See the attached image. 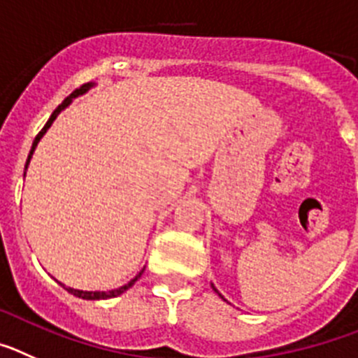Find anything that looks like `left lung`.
Returning a JSON list of instances; mask_svg holds the SVG:
<instances>
[{
    "mask_svg": "<svg viewBox=\"0 0 358 358\" xmlns=\"http://www.w3.org/2000/svg\"><path fill=\"white\" fill-rule=\"evenodd\" d=\"M212 289H214V291H215V292H217V289H215V287H214V285H212ZM217 294H219V292H217ZM219 296H221V294H219Z\"/></svg>",
    "mask_w": 358,
    "mask_h": 358,
    "instance_id": "1",
    "label": "left lung"
}]
</instances>
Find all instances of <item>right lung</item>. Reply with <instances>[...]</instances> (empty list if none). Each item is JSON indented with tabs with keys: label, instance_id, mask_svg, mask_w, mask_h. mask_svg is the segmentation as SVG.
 Masks as SVG:
<instances>
[{
	"label": "right lung",
	"instance_id": "right-lung-1",
	"mask_svg": "<svg viewBox=\"0 0 358 358\" xmlns=\"http://www.w3.org/2000/svg\"><path fill=\"white\" fill-rule=\"evenodd\" d=\"M96 83H85V85H82L80 87V89H76L75 92H73V94L71 96H67L66 99H64L62 103H60L59 107L55 108V112L53 114H51V117L48 119V123L44 124V128L41 131H38V135L37 137H35V141H34V144H31V150H30V155H28V160H27V166H24V169H28V164H30V160H31V155H34V151H35V148H37V144H38V141L43 139L44 137V134H46L48 131V128L51 127V124H53V121L55 119H57V115L60 114V112L64 110V108H67L71 105V103H73V99L75 98H78V96H82V94H85L87 91H89V89H92V87H94ZM24 175H27V173H24ZM144 273V267L143 269H141L139 271V275H135V278H131L130 282L128 283H124L123 287H119V289H114V291H80V289H73V287H66V285H64L62 282H59L60 285H62L64 289H66L67 292H71V294L73 296H76V298H82V299H108V298H115V296H119V294H123L124 291H128V289L131 287V285H134L135 282H137V280L141 278V275H143Z\"/></svg>",
	"mask_w": 358,
	"mask_h": 358
}]
</instances>
